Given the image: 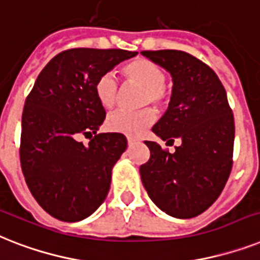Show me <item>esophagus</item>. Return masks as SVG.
<instances>
[{"label":"esophagus","mask_w":260,"mask_h":260,"mask_svg":"<svg viewBox=\"0 0 260 260\" xmlns=\"http://www.w3.org/2000/svg\"><path fill=\"white\" fill-rule=\"evenodd\" d=\"M126 140H128V144H135V143H137V139H135V137H132V136H128L126 137Z\"/></svg>","instance_id":"1"}]
</instances>
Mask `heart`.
Returning <instances> with one entry per match:
<instances>
[{
	"label": "heart",
	"mask_w": 260,
	"mask_h": 260,
	"mask_svg": "<svg viewBox=\"0 0 260 260\" xmlns=\"http://www.w3.org/2000/svg\"><path fill=\"white\" fill-rule=\"evenodd\" d=\"M123 75L126 80L140 84L145 88L144 103H153L156 105H163L166 103L167 94L164 90L166 75L163 69L145 58H136L131 61L123 68ZM94 92L99 103L104 108L109 109L116 104L119 96V82L115 75L104 73L99 77L94 85ZM155 121V112L152 109H141L137 112L116 111L111 113L107 120V125L113 132L137 136L144 132Z\"/></svg>",
	"instance_id": "heart-1"
}]
</instances>
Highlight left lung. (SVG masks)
I'll return each instance as SVG.
<instances>
[{"mask_svg":"<svg viewBox=\"0 0 260 260\" xmlns=\"http://www.w3.org/2000/svg\"><path fill=\"white\" fill-rule=\"evenodd\" d=\"M172 77L166 113L152 132L167 143L179 139L174 153L155 141L140 176L148 196L170 216L189 219L219 198L233 168L235 124L224 86L212 69L181 50L141 52Z\"/></svg>","mask_w":260,"mask_h":260,"instance_id":"1","label":"left lung"}]
</instances>
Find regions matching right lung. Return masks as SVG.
I'll use <instances>...</instances> for the list:
<instances>
[{"mask_svg":"<svg viewBox=\"0 0 260 260\" xmlns=\"http://www.w3.org/2000/svg\"><path fill=\"white\" fill-rule=\"evenodd\" d=\"M136 54L121 49L65 50L36 80L22 112L21 168L31 195L53 218L82 220L108 195L112 170L125 152L126 139L116 132L97 135L105 109L94 85L100 76ZM82 134L91 136L88 145L78 140Z\"/></svg>","mask_w":260,"mask_h":260,"instance_id":"obj_1","label":"right lung"}]
</instances>
